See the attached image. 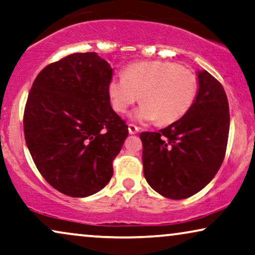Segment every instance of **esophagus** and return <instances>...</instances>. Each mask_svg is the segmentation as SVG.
<instances>
[{
    "instance_id": "1",
    "label": "esophagus",
    "mask_w": 255,
    "mask_h": 255,
    "mask_svg": "<svg viewBox=\"0 0 255 255\" xmlns=\"http://www.w3.org/2000/svg\"><path fill=\"white\" fill-rule=\"evenodd\" d=\"M128 130H129V134H136L137 131L140 130V128L133 124H129L128 125Z\"/></svg>"
}]
</instances>
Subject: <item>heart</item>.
<instances>
[{
    "instance_id": "b5f03b06",
    "label": "heart",
    "mask_w": 255,
    "mask_h": 255,
    "mask_svg": "<svg viewBox=\"0 0 255 255\" xmlns=\"http://www.w3.org/2000/svg\"><path fill=\"white\" fill-rule=\"evenodd\" d=\"M197 90L198 79L191 70L159 60L131 63L125 67L124 76L113 77L108 84L115 111L125 113L140 98L143 105L134 117L159 125L174 124L184 117L196 99Z\"/></svg>"
}]
</instances>
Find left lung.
Here are the masks:
<instances>
[{"label": "left lung", "instance_id": "left-lung-1", "mask_svg": "<svg viewBox=\"0 0 255 255\" xmlns=\"http://www.w3.org/2000/svg\"><path fill=\"white\" fill-rule=\"evenodd\" d=\"M192 106L168 127L143 131L142 162L148 184L159 195L184 199L205 188L218 172L229 140V101L222 84L198 72Z\"/></svg>", "mask_w": 255, "mask_h": 255}]
</instances>
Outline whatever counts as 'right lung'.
I'll use <instances>...</instances> for the list:
<instances>
[{
	"mask_svg": "<svg viewBox=\"0 0 255 255\" xmlns=\"http://www.w3.org/2000/svg\"><path fill=\"white\" fill-rule=\"evenodd\" d=\"M112 74L96 52L72 53L44 67L29 92L26 145L40 175L66 196L100 191L128 136V126L110 103Z\"/></svg>",
	"mask_w": 255,
	"mask_h": 255,
	"instance_id": "add662e5",
	"label": "right lung"
}]
</instances>
